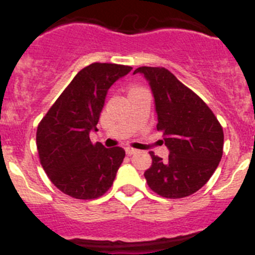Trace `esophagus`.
<instances>
[{"label":"esophagus","instance_id":"1","mask_svg":"<svg viewBox=\"0 0 255 255\" xmlns=\"http://www.w3.org/2000/svg\"><path fill=\"white\" fill-rule=\"evenodd\" d=\"M137 149H134V148H129V146H127V148H126V153L128 154V155H132V154H135L137 153Z\"/></svg>","mask_w":255,"mask_h":255}]
</instances>
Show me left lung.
<instances>
[{
  "mask_svg": "<svg viewBox=\"0 0 255 255\" xmlns=\"http://www.w3.org/2000/svg\"><path fill=\"white\" fill-rule=\"evenodd\" d=\"M149 82L161 130L169 149L163 160L150 151L144 173L148 186L166 199L195 194L210 180L223 154V129L210 107L165 68L140 66Z\"/></svg>",
  "mask_w": 255,
  "mask_h": 255,
  "instance_id": "left-lung-1",
  "label": "left lung"
}]
</instances>
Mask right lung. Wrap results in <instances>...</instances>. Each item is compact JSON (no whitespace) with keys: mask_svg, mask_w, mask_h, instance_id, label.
Returning <instances> with one entry per match:
<instances>
[{"mask_svg":"<svg viewBox=\"0 0 255 255\" xmlns=\"http://www.w3.org/2000/svg\"><path fill=\"white\" fill-rule=\"evenodd\" d=\"M130 66L94 63L76 74L37 129L40 164L64 194L80 200L102 196L112 186L126 151L92 144L107 91Z\"/></svg>","mask_w":255,"mask_h":255,"instance_id":"1","label":"right lung"}]
</instances>
